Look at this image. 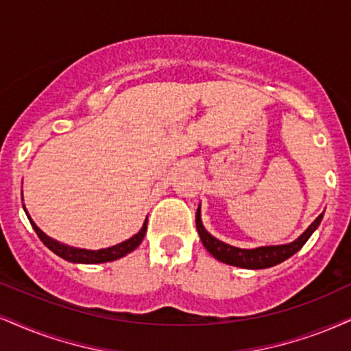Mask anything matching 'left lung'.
Masks as SVG:
<instances>
[{"label":"left lung","instance_id":"obj_1","mask_svg":"<svg viewBox=\"0 0 351 351\" xmlns=\"http://www.w3.org/2000/svg\"><path fill=\"white\" fill-rule=\"evenodd\" d=\"M322 215H319L315 218V221L306 229L302 234L298 237L296 241L289 242V244L283 245H267V247H258V249H239L232 247V245L224 244V242L218 241L203 228L202 219H200V208L197 210V231L200 234V239L205 245V249L213 255L215 258H218L219 262L228 263V265H234L241 268H250V270H258V268H268L278 265V263L285 262L287 258L295 255L302 245L306 244V241L309 239L311 234L317 229L319 224L322 221Z\"/></svg>","mask_w":351,"mask_h":351}]
</instances>
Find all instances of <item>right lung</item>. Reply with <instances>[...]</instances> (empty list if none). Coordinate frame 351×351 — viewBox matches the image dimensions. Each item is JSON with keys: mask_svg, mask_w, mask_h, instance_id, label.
<instances>
[{"mask_svg": "<svg viewBox=\"0 0 351 351\" xmlns=\"http://www.w3.org/2000/svg\"><path fill=\"white\" fill-rule=\"evenodd\" d=\"M25 215H27V211H25ZM30 224H32L34 231L37 232L38 239H40L43 244L49 247L51 252H55L58 257L64 258V261L68 262H75V263H102V262H112V261H117V258L123 257V255H127L132 252V250H135L138 245L141 244L143 237L146 234V229H148V219H146L145 224H143V228L140 229V232L135 234L133 237H130L125 242H120V244L117 245H112V247H107V249H99V250H86V249H75V247H68V245H63L60 244V242H56L53 239H50L49 236L43 234L36 226V223L30 219V216L27 215Z\"/></svg>", "mask_w": 351, "mask_h": 351, "instance_id": "1", "label": "right lung"}]
</instances>
